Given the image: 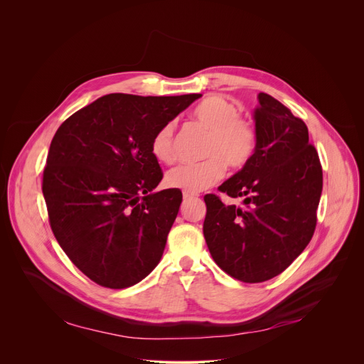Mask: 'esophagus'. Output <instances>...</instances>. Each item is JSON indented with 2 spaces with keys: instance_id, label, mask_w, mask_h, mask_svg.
I'll list each match as a JSON object with an SVG mask.
<instances>
[{
  "instance_id": "1",
  "label": "esophagus",
  "mask_w": 364,
  "mask_h": 364,
  "mask_svg": "<svg viewBox=\"0 0 364 364\" xmlns=\"http://www.w3.org/2000/svg\"><path fill=\"white\" fill-rule=\"evenodd\" d=\"M195 196L193 195H188V193H184V202H188V200H192Z\"/></svg>"
}]
</instances>
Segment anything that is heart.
<instances>
[{
  "mask_svg": "<svg viewBox=\"0 0 364 364\" xmlns=\"http://www.w3.org/2000/svg\"><path fill=\"white\" fill-rule=\"evenodd\" d=\"M192 117L209 131L205 156L199 164L178 165L171 169L165 183L171 188L196 195L218 183L225 171V164L233 168L245 165L255 150L257 134L254 125L239 117L235 103L221 95H208L196 105ZM153 158L161 164L174 161V125H162L150 141Z\"/></svg>",
  "mask_w": 364,
  "mask_h": 364,
  "instance_id": "1",
  "label": "heart"
}]
</instances>
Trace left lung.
<instances>
[{
    "mask_svg": "<svg viewBox=\"0 0 364 364\" xmlns=\"http://www.w3.org/2000/svg\"><path fill=\"white\" fill-rule=\"evenodd\" d=\"M252 156L218 188L245 208L206 195L203 236L214 261L232 277L259 283L284 272L313 237L323 172L302 119L259 92Z\"/></svg>",
    "mask_w": 364,
    "mask_h": 364,
    "instance_id": "1",
    "label": "left lung"
}]
</instances>
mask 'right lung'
<instances>
[{
  "instance_id": "right-lung-1",
  "label": "right lung",
  "mask_w": 364,
  "mask_h": 364,
  "mask_svg": "<svg viewBox=\"0 0 364 364\" xmlns=\"http://www.w3.org/2000/svg\"><path fill=\"white\" fill-rule=\"evenodd\" d=\"M199 97L107 94L54 134L43 178L51 230L97 284L129 288L159 264L183 195L153 192L164 174L150 141Z\"/></svg>"
}]
</instances>
